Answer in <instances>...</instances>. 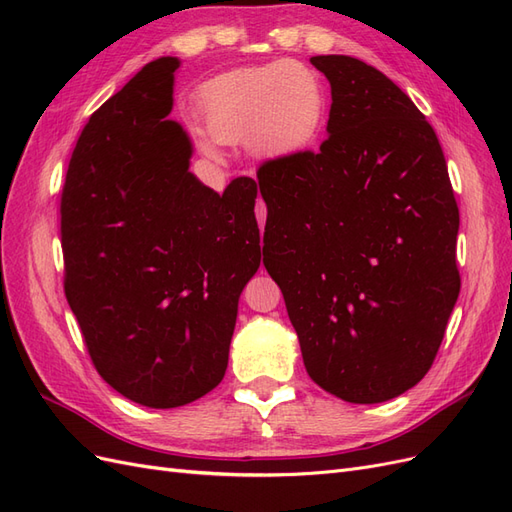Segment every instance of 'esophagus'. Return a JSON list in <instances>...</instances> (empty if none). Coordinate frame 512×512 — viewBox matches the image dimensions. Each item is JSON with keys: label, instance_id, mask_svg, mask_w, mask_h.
Here are the masks:
<instances>
[{"label": "esophagus", "instance_id": "obj_1", "mask_svg": "<svg viewBox=\"0 0 512 512\" xmlns=\"http://www.w3.org/2000/svg\"><path fill=\"white\" fill-rule=\"evenodd\" d=\"M256 220H258L260 230L265 228V220H267V205L262 203V200H258V203H256Z\"/></svg>", "mask_w": 512, "mask_h": 512}]
</instances>
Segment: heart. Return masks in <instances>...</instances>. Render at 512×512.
Segmentation results:
<instances>
[{
  "instance_id": "heart-1",
  "label": "heart",
  "mask_w": 512,
  "mask_h": 512,
  "mask_svg": "<svg viewBox=\"0 0 512 512\" xmlns=\"http://www.w3.org/2000/svg\"><path fill=\"white\" fill-rule=\"evenodd\" d=\"M205 123L219 143H243L256 158L286 160L316 143L329 100L320 74L301 61L277 59L218 76L203 98ZM207 158L218 144L200 138Z\"/></svg>"
}]
</instances>
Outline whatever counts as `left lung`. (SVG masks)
<instances>
[{"label":"left lung","mask_w":512,"mask_h":512,"mask_svg":"<svg viewBox=\"0 0 512 512\" xmlns=\"http://www.w3.org/2000/svg\"><path fill=\"white\" fill-rule=\"evenodd\" d=\"M331 85L327 141L258 168L262 262L309 378L380 404L429 371L459 297V209L438 136L389 76L309 59Z\"/></svg>","instance_id":"1"}]
</instances>
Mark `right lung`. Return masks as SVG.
<instances>
[{
    "mask_svg": "<svg viewBox=\"0 0 512 512\" xmlns=\"http://www.w3.org/2000/svg\"><path fill=\"white\" fill-rule=\"evenodd\" d=\"M179 64L149 61L91 115L61 194L64 288L91 361L117 393L162 410L222 382L260 267L256 181L207 188L168 119Z\"/></svg>",
    "mask_w": 512,
    "mask_h": 512,
    "instance_id": "1",
    "label": "right lung"
}]
</instances>
